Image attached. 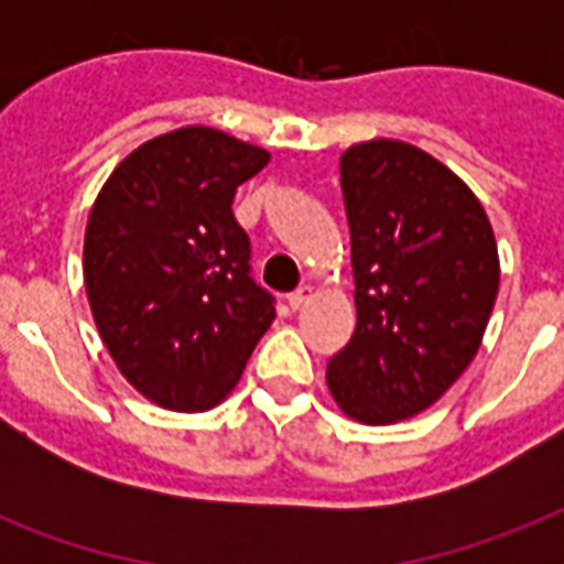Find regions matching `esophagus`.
Instances as JSON below:
<instances>
[{"instance_id": "esophagus-1", "label": "esophagus", "mask_w": 564, "mask_h": 564, "mask_svg": "<svg viewBox=\"0 0 564 564\" xmlns=\"http://www.w3.org/2000/svg\"><path fill=\"white\" fill-rule=\"evenodd\" d=\"M310 295H313V286H310V283H304V286H299L295 292H290V299H286V301H290L292 310H299V307H304V304H307Z\"/></svg>"}]
</instances>
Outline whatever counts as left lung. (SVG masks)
I'll return each instance as SVG.
<instances>
[{
  "label": "left lung",
  "mask_w": 564,
  "mask_h": 564,
  "mask_svg": "<svg viewBox=\"0 0 564 564\" xmlns=\"http://www.w3.org/2000/svg\"><path fill=\"white\" fill-rule=\"evenodd\" d=\"M339 181L357 327L327 362V386L345 415L394 424L474 360L498 299V242L477 195L410 143L351 145Z\"/></svg>",
  "instance_id": "obj_1"
}]
</instances>
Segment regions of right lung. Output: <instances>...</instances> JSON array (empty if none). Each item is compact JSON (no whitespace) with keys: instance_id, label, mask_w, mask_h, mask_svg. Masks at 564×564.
<instances>
[{"instance_id":"obj_1","label":"right lung","mask_w":564,"mask_h":564,"mask_svg":"<svg viewBox=\"0 0 564 564\" xmlns=\"http://www.w3.org/2000/svg\"><path fill=\"white\" fill-rule=\"evenodd\" d=\"M269 152L216 128L154 137L105 181L84 234L93 318L126 380L166 410L204 412L237 386L274 318L234 219Z\"/></svg>"}]
</instances>
